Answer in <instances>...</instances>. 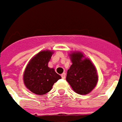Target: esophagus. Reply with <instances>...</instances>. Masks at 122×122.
Masks as SVG:
<instances>
[{
  "mask_svg": "<svg viewBox=\"0 0 122 122\" xmlns=\"http://www.w3.org/2000/svg\"><path fill=\"white\" fill-rule=\"evenodd\" d=\"M61 77H62V79H65L66 78V73L65 72L61 74Z\"/></svg>",
  "mask_w": 122,
  "mask_h": 122,
  "instance_id": "obj_1",
  "label": "esophagus"
}]
</instances>
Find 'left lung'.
I'll return each mask as SVG.
<instances>
[{
	"label": "left lung",
	"mask_w": 122,
	"mask_h": 122,
	"mask_svg": "<svg viewBox=\"0 0 122 122\" xmlns=\"http://www.w3.org/2000/svg\"><path fill=\"white\" fill-rule=\"evenodd\" d=\"M69 56L72 64L68 70L66 80L75 93L80 95L88 94L98 83V76L96 68L82 52L72 51Z\"/></svg>",
	"instance_id": "1"
}]
</instances>
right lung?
I'll return each instance as SVG.
<instances>
[{"label":"right lung","mask_w":122,"mask_h":122,"mask_svg":"<svg viewBox=\"0 0 122 122\" xmlns=\"http://www.w3.org/2000/svg\"><path fill=\"white\" fill-rule=\"evenodd\" d=\"M53 51L44 50L35 55L27 64L23 75L26 87L37 95L47 94L61 77L48 67Z\"/></svg>","instance_id":"add662e5"}]
</instances>
